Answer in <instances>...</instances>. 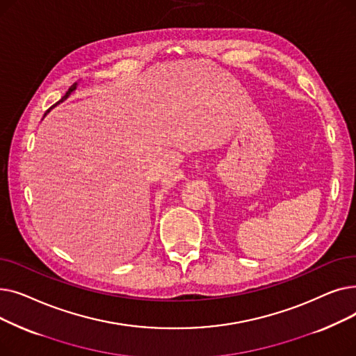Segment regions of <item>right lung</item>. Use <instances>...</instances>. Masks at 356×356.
<instances>
[{
    "label": "right lung",
    "mask_w": 356,
    "mask_h": 356,
    "mask_svg": "<svg viewBox=\"0 0 356 356\" xmlns=\"http://www.w3.org/2000/svg\"><path fill=\"white\" fill-rule=\"evenodd\" d=\"M76 88H78V82H74V83H73V85H72V86L67 89V92L65 93V97H63V98H62V99H60L58 104H56V105H59L60 102H63L65 99H67V98L72 95V93H73L74 90H76ZM56 105H54V106H56ZM47 112H49V111H47Z\"/></svg>",
    "instance_id": "obj_1"
}]
</instances>
